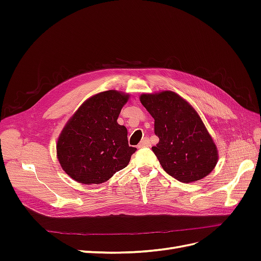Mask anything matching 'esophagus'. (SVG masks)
<instances>
[{"label": "esophagus", "instance_id": "34e87169", "mask_svg": "<svg viewBox=\"0 0 261 261\" xmlns=\"http://www.w3.org/2000/svg\"><path fill=\"white\" fill-rule=\"evenodd\" d=\"M150 146V139L148 137H145L141 143L138 145V148H143V147H149Z\"/></svg>", "mask_w": 261, "mask_h": 261}]
</instances>
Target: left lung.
I'll return each instance as SVG.
<instances>
[{"label":"left lung","mask_w":261,"mask_h":261,"mask_svg":"<svg viewBox=\"0 0 261 261\" xmlns=\"http://www.w3.org/2000/svg\"><path fill=\"white\" fill-rule=\"evenodd\" d=\"M140 102L154 118L159 143L152 151L163 170L183 183L207 176L218 162V151L193 107L172 91L144 93Z\"/></svg>","instance_id":"1"}]
</instances>
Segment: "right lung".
Listing matches in <instances>:
<instances>
[{"label": "right lung", "instance_id": "add662e5", "mask_svg": "<svg viewBox=\"0 0 261 261\" xmlns=\"http://www.w3.org/2000/svg\"><path fill=\"white\" fill-rule=\"evenodd\" d=\"M128 94L108 90L94 94L77 110L58 140L62 169L82 184H101L127 167L136 148L116 121Z\"/></svg>", "mask_w": 261, "mask_h": 261}]
</instances>
